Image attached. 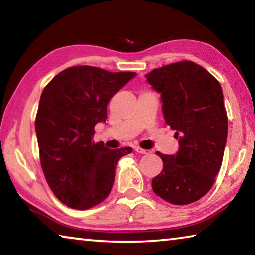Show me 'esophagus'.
Here are the masks:
<instances>
[{
  "label": "esophagus",
  "mask_w": 255,
  "mask_h": 255,
  "mask_svg": "<svg viewBox=\"0 0 255 255\" xmlns=\"http://www.w3.org/2000/svg\"><path fill=\"white\" fill-rule=\"evenodd\" d=\"M135 152L139 153V154H149V150L143 149V148H140V147H136V148H135Z\"/></svg>",
  "instance_id": "34e87169"
}]
</instances>
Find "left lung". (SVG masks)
<instances>
[{
	"instance_id": "obj_1",
	"label": "left lung",
	"mask_w": 255,
	"mask_h": 255,
	"mask_svg": "<svg viewBox=\"0 0 255 255\" xmlns=\"http://www.w3.org/2000/svg\"><path fill=\"white\" fill-rule=\"evenodd\" d=\"M145 76L161 93L164 119L180 145L174 155L156 152L163 170L152 180L153 191L173 205L191 204L209 191L222 166L228 128L222 86L189 60Z\"/></svg>"
}]
</instances>
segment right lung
Returning a JSON list of instances; mask_svg holds the SVG:
<instances>
[{
    "mask_svg": "<svg viewBox=\"0 0 255 255\" xmlns=\"http://www.w3.org/2000/svg\"><path fill=\"white\" fill-rule=\"evenodd\" d=\"M133 72L74 66L58 73L41 93L36 117L40 163L48 185L67 207L85 210L109 196L120 157L131 147L94 144V126L106 123L107 106Z\"/></svg>",
    "mask_w": 255,
    "mask_h": 255,
    "instance_id": "add662e5",
    "label": "right lung"
}]
</instances>
